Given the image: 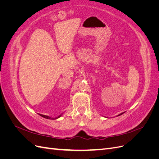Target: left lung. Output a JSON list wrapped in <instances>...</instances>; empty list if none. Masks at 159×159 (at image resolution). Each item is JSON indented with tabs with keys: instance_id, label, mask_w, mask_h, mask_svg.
<instances>
[{
	"instance_id": "1",
	"label": "left lung",
	"mask_w": 159,
	"mask_h": 159,
	"mask_svg": "<svg viewBox=\"0 0 159 159\" xmlns=\"http://www.w3.org/2000/svg\"><path fill=\"white\" fill-rule=\"evenodd\" d=\"M125 112H123V113H120V114H119L118 115H117V117H118V116H119V115H121L122 114H123Z\"/></svg>"
}]
</instances>
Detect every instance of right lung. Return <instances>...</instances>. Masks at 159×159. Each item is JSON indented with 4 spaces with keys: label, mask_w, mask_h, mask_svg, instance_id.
Instances as JSON below:
<instances>
[{
    "label": "right lung",
    "mask_w": 159,
    "mask_h": 159,
    "mask_svg": "<svg viewBox=\"0 0 159 159\" xmlns=\"http://www.w3.org/2000/svg\"><path fill=\"white\" fill-rule=\"evenodd\" d=\"M62 114H63V113H61L60 115H59L58 117H56V118H52L51 117L48 116V115H42V114H40V113H39V115H40V116H42V117H44V118L48 119H58V118L61 117L62 116Z\"/></svg>",
    "instance_id": "add662e5"
}]
</instances>
